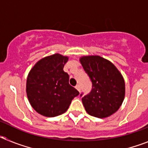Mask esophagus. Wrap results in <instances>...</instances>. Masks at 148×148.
Returning a JSON list of instances; mask_svg holds the SVG:
<instances>
[{
    "label": "esophagus",
    "instance_id": "obj_1",
    "mask_svg": "<svg viewBox=\"0 0 148 148\" xmlns=\"http://www.w3.org/2000/svg\"><path fill=\"white\" fill-rule=\"evenodd\" d=\"M75 88L77 89V90H78V91L80 92V91H81V87H80V85H79V84H77V85L75 86Z\"/></svg>",
    "mask_w": 148,
    "mask_h": 148
}]
</instances>
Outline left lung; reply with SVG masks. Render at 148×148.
I'll list each match as a JSON object with an SVG mask.
<instances>
[{
	"mask_svg": "<svg viewBox=\"0 0 148 148\" xmlns=\"http://www.w3.org/2000/svg\"><path fill=\"white\" fill-rule=\"evenodd\" d=\"M92 82V90L82 99L90 116L106 118L119 109L125 98V86L122 75L114 65L100 56H84L80 59ZM83 92L80 95L82 97Z\"/></svg>",
	"mask_w": 148,
	"mask_h": 148,
	"instance_id": "1",
	"label": "left lung"
}]
</instances>
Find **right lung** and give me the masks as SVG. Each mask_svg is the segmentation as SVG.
Here are the masks:
<instances>
[{
  "label": "right lung",
  "instance_id": "right-lung-1",
  "mask_svg": "<svg viewBox=\"0 0 148 148\" xmlns=\"http://www.w3.org/2000/svg\"><path fill=\"white\" fill-rule=\"evenodd\" d=\"M68 58L60 54L45 57L33 66L27 80V94L36 112L47 117L65 113L79 92L69 84L64 71Z\"/></svg>",
  "mask_w": 148,
  "mask_h": 148
}]
</instances>
